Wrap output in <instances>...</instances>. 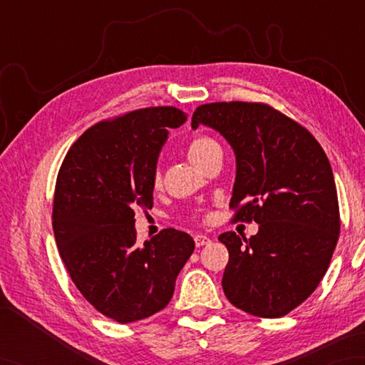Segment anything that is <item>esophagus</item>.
Listing matches in <instances>:
<instances>
[{
    "mask_svg": "<svg viewBox=\"0 0 365 365\" xmlns=\"http://www.w3.org/2000/svg\"><path fill=\"white\" fill-rule=\"evenodd\" d=\"M195 243H196L197 247H202V246L210 245L212 240L208 238L207 235H196V237H195Z\"/></svg>",
    "mask_w": 365,
    "mask_h": 365,
    "instance_id": "obj_1",
    "label": "esophagus"
}]
</instances>
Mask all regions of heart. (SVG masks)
<instances>
[{"instance_id": "1", "label": "heart", "mask_w": 365, "mask_h": 365, "mask_svg": "<svg viewBox=\"0 0 365 365\" xmlns=\"http://www.w3.org/2000/svg\"><path fill=\"white\" fill-rule=\"evenodd\" d=\"M216 149H220V145L213 138L205 136V135H199V136L192 138L188 143L187 153H188L190 160L195 163V165L199 166L200 163H202L208 157V155H210ZM160 183H161V174H160V170H155L153 185L155 187H160Z\"/></svg>"}]
</instances>
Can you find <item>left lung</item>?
Segmentation results:
<instances>
[{
	"instance_id": "obj_1",
	"label": "left lung",
	"mask_w": 365,
	"mask_h": 365,
	"mask_svg": "<svg viewBox=\"0 0 365 365\" xmlns=\"http://www.w3.org/2000/svg\"><path fill=\"white\" fill-rule=\"evenodd\" d=\"M199 125L234 149L235 221L259 224L250 240L220 235L229 251L222 290L242 311L279 319L311 297L336 250L340 216L329 160L304 127L265 103L200 105L191 119Z\"/></svg>"
}]
</instances>
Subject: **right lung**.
Here are the masks:
<instances>
[{"label": "right lung", "mask_w": 365, "mask_h": 365, "mask_svg": "<svg viewBox=\"0 0 365 365\" xmlns=\"http://www.w3.org/2000/svg\"><path fill=\"white\" fill-rule=\"evenodd\" d=\"M187 114L145 108L88 128L68 149L53 200V230L76 289L119 323L168 306L175 279L195 251L185 232L165 229L136 243L135 210L153 205V174L168 128Z\"/></svg>", "instance_id": "1"}]
</instances>
